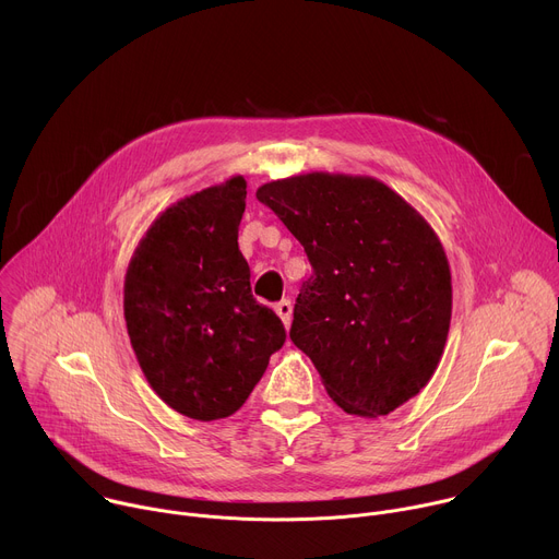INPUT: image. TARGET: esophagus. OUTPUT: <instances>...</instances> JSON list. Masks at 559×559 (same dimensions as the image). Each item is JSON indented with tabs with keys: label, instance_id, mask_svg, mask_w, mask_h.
Returning a JSON list of instances; mask_svg holds the SVG:
<instances>
[{
	"label": "esophagus",
	"instance_id": "34e87169",
	"mask_svg": "<svg viewBox=\"0 0 559 559\" xmlns=\"http://www.w3.org/2000/svg\"><path fill=\"white\" fill-rule=\"evenodd\" d=\"M274 309H276V313L281 316L283 325H285V328H289V325H292V300L283 298V300H278V302L274 305Z\"/></svg>",
	"mask_w": 559,
	"mask_h": 559
}]
</instances>
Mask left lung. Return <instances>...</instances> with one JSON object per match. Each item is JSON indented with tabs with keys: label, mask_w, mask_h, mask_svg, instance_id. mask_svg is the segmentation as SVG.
Wrapping results in <instances>:
<instances>
[{
	"label": "left lung",
	"mask_w": 559,
	"mask_h": 559,
	"mask_svg": "<svg viewBox=\"0 0 559 559\" xmlns=\"http://www.w3.org/2000/svg\"><path fill=\"white\" fill-rule=\"evenodd\" d=\"M313 274L292 343L354 416H386L431 380L451 323V272L431 225L371 177L309 173L257 190Z\"/></svg>",
	"instance_id": "8db88e82"
}]
</instances>
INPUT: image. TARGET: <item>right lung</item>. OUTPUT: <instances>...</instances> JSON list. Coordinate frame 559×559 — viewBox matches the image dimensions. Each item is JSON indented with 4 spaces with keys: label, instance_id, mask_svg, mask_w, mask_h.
<instances>
[{
    "label": "right lung",
    "instance_id": "add662e5",
    "mask_svg": "<svg viewBox=\"0 0 559 559\" xmlns=\"http://www.w3.org/2000/svg\"><path fill=\"white\" fill-rule=\"evenodd\" d=\"M246 188L231 177L170 205L126 272L123 316L143 376L168 407L203 423L243 407L287 336L252 296L238 250Z\"/></svg>",
    "mask_w": 559,
    "mask_h": 559
}]
</instances>
